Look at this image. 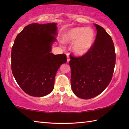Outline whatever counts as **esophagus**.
I'll use <instances>...</instances> for the list:
<instances>
[{
    "label": "esophagus",
    "instance_id": "1",
    "mask_svg": "<svg viewBox=\"0 0 129 129\" xmlns=\"http://www.w3.org/2000/svg\"><path fill=\"white\" fill-rule=\"evenodd\" d=\"M70 60V57H69V54H67V62H69V61Z\"/></svg>",
    "mask_w": 129,
    "mask_h": 129
}]
</instances>
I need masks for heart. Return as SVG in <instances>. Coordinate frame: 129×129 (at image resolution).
<instances>
[{"instance_id":"heart-1","label":"heart","mask_w":129,"mask_h":129,"mask_svg":"<svg viewBox=\"0 0 129 129\" xmlns=\"http://www.w3.org/2000/svg\"><path fill=\"white\" fill-rule=\"evenodd\" d=\"M95 37V31L90 27H76L65 32L63 40L66 43H74V53L77 55H83L92 48Z\"/></svg>"}]
</instances>
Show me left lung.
<instances>
[{
	"label": "left lung",
	"instance_id": "left-lung-1",
	"mask_svg": "<svg viewBox=\"0 0 129 129\" xmlns=\"http://www.w3.org/2000/svg\"><path fill=\"white\" fill-rule=\"evenodd\" d=\"M94 25L97 34L91 49L81 57L70 56L72 89L76 96L83 99L96 96L106 88L115 65L113 40L103 27Z\"/></svg>",
	"mask_w": 129,
	"mask_h": 129
}]
</instances>
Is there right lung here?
<instances>
[{"label": "right lung", "instance_id": "1", "mask_svg": "<svg viewBox=\"0 0 129 129\" xmlns=\"http://www.w3.org/2000/svg\"><path fill=\"white\" fill-rule=\"evenodd\" d=\"M57 23H33L16 36L12 49V71L26 94L42 97L53 91L57 70L67 62L65 54L51 53L56 41Z\"/></svg>", "mask_w": 129, "mask_h": 129}]
</instances>
